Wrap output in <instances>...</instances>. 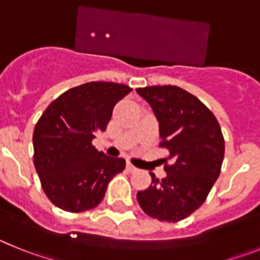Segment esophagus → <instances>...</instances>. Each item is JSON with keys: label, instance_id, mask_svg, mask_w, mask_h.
Instances as JSON below:
<instances>
[{"label": "esophagus", "instance_id": "1", "mask_svg": "<svg viewBox=\"0 0 260 260\" xmlns=\"http://www.w3.org/2000/svg\"><path fill=\"white\" fill-rule=\"evenodd\" d=\"M126 169H127V171L130 172V173H134V172L138 171V168H135L134 165L130 164V162H127V164H126Z\"/></svg>", "mask_w": 260, "mask_h": 260}]
</instances>
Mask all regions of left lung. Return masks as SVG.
<instances>
[{"label":"left lung","mask_w":260,"mask_h":260,"mask_svg":"<svg viewBox=\"0 0 260 260\" xmlns=\"http://www.w3.org/2000/svg\"><path fill=\"white\" fill-rule=\"evenodd\" d=\"M158 122L160 146L171 164L161 180L151 173L148 189L138 191L142 210L160 221L177 222L198 210L221 169L225 143L213 113L198 98L177 86L137 88Z\"/></svg>","instance_id":"8db88e82"}]
</instances>
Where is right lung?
Listing matches in <instances>:
<instances>
[{
	"instance_id": "add662e5",
	"label": "right lung",
	"mask_w": 260,
	"mask_h": 260,
	"mask_svg": "<svg viewBox=\"0 0 260 260\" xmlns=\"http://www.w3.org/2000/svg\"><path fill=\"white\" fill-rule=\"evenodd\" d=\"M132 88L112 82L80 84L49 104L34 132V164L43 190L54 206L83 212L104 198L109 181L125 169L123 158L92 146L105 132L113 108Z\"/></svg>"
}]
</instances>
